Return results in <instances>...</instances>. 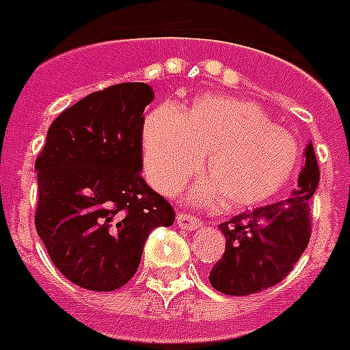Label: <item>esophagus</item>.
I'll return each mask as SVG.
<instances>
[{"mask_svg": "<svg viewBox=\"0 0 350 350\" xmlns=\"http://www.w3.org/2000/svg\"><path fill=\"white\" fill-rule=\"evenodd\" d=\"M176 224L180 225L181 229H187V230H194V229H200L203 225V221L196 216H192V214H187V213H178L176 216Z\"/></svg>", "mask_w": 350, "mask_h": 350, "instance_id": "34e87169", "label": "esophagus"}]
</instances>
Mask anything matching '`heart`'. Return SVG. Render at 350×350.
<instances>
[{
  "mask_svg": "<svg viewBox=\"0 0 350 350\" xmlns=\"http://www.w3.org/2000/svg\"><path fill=\"white\" fill-rule=\"evenodd\" d=\"M213 180L194 196L230 208L258 207L282 196L299 167V145L250 101L205 96L181 114L161 105L145 120L143 161L159 192L174 194L202 169Z\"/></svg>",
  "mask_w": 350,
  "mask_h": 350,
  "instance_id": "obj_1",
  "label": "heart"
}]
</instances>
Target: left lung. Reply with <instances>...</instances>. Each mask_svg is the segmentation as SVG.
I'll list each match as a JSON object with an SVG mask.
<instances>
[{"instance_id": "left-lung-1", "label": "left lung", "mask_w": 350, "mask_h": 350, "mask_svg": "<svg viewBox=\"0 0 350 350\" xmlns=\"http://www.w3.org/2000/svg\"><path fill=\"white\" fill-rule=\"evenodd\" d=\"M298 189L282 202L241 213L219 225L225 252L208 282L229 296H247L276 285L293 271L310 239V198L320 181L312 143L305 148Z\"/></svg>"}]
</instances>
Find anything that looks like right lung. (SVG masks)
I'll return each mask as SVG.
<instances>
[{
  "label": "right lung",
  "instance_id": "1",
  "mask_svg": "<svg viewBox=\"0 0 350 350\" xmlns=\"http://www.w3.org/2000/svg\"><path fill=\"white\" fill-rule=\"evenodd\" d=\"M147 83H120L85 96L52 121L36 159V230L68 282L109 293L136 274L156 227L174 208L142 178Z\"/></svg>",
  "mask_w": 350,
  "mask_h": 350
}]
</instances>
